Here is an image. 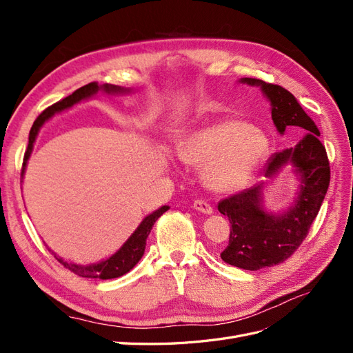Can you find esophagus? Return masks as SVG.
<instances>
[{
    "instance_id": "obj_1",
    "label": "esophagus",
    "mask_w": 353,
    "mask_h": 353,
    "mask_svg": "<svg viewBox=\"0 0 353 353\" xmlns=\"http://www.w3.org/2000/svg\"><path fill=\"white\" fill-rule=\"evenodd\" d=\"M193 208H194L196 210L201 212V213H206V215H210V213L213 212L212 206L209 205L208 201H205V200H194Z\"/></svg>"
}]
</instances>
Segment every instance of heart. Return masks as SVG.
<instances>
[{
	"label": "heart",
	"mask_w": 353,
	"mask_h": 353,
	"mask_svg": "<svg viewBox=\"0 0 353 353\" xmlns=\"http://www.w3.org/2000/svg\"><path fill=\"white\" fill-rule=\"evenodd\" d=\"M268 152V137L240 119H222L200 128L178 147L179 159L203 165L206 185L219 193L241 187Z\"/></svg>",
	"instance_id": "obj_1"
}]
</instances>
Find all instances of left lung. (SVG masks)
Here are the masks:
<instances>
[{"label":"left lung","instance_id":"obj_1","mask_svg":"<svg viewBox=\"0 0 353 353\" xmlns=\"http://www.w3.org/2000/svg\"><path fill=\"white\" fill-rule=\"evenodd\" d=\"M241 83L261 87L271 103V116L280 134L297 128L303 135L294 147L275 153L263 175L272 178L285 165H293L301 179L293 206L281 215L263 209V183L243 190L218 203V210L231 223L228 245L221 253L223 262L248 271L279 265L296 252L306 239L330 185V162L319 131L294 95L280 85L256 78H241Z\"/></svg>","mask_w":353,"mask_h":353}]
</instances>
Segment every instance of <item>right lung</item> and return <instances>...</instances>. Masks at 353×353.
<instances>
[{"mask_svg":"<svg viewBox=\"0 0 353 353\" xmlns=\"http://www.w3.org/2000/svg\"><path fill=\"white\" fill-rule=\"evenodd\" d=\"M100 90L109 92V94H121V92H128L130 90L126 88H121L117 85H110V83H104V85H99L97 82H91L88 85H83L79 90L74 91L73 94H70L69 97L60 100L59 103L50 105L44 112H42L37 121L34 122L30 128L29 132V144L26 148V153L23 157V166H22V176L25 174V168L29 160V156L32 153V148H34V143L37 140V135L41 130V126L44 125L51 116H54L59 112H63L65 109L72 108L73 104H77L82 100H87L92 95L97 94ZM169 209V206H162L160 209L154 210L150 215L145 216L143 219V222L138 225V228L132 232V236L128 239L122 248L117 250L114 254H112L109 259L101 261L99 263H92V265H77V263H69L66 261H63L59 256L54 254V258L68 268L70 272L77 274L79 276H85V279H100V280H110V279H117V276H122L123 274L130 272L134 266L138 263L143 258L144 250H145V241L148 234H150L154 222L163 215V213Z\"/></svg>","mask_w":353,"mask_h":353,"instance_id":"add662e5","label":"right lung"}]
</instances>
